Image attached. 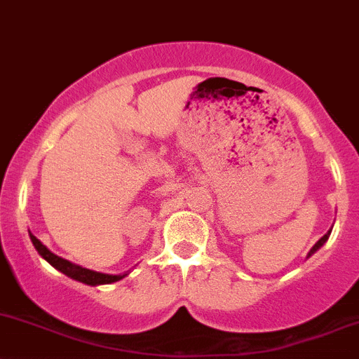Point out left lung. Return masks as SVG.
<instances>
[{
  "instance_id": "8db88e82",
  "label": "left lung",
  "mask_w": 359,
  "mask_h": 359,
  "mask_svg": "<svg viewBox=\"0 0 359 359\" xmlns=\"http://www.w3.org/2000/svg\"><path fill=\"white\" fill-rule=\"evenodd\" d=\"M328 235H330V231H328V233H327V235H323V236H321V238H320V240H318V242L315 243V247H313V249H311V252H309V254H308V256H311V254H313V252H316V250H318V249H320V247H321V245H323V243H325V242H327V240H328Z\"/></svg>"
}]
</instances>
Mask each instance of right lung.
Returning <instances> with one entry per match:
<instances>
[{
	"instance_id": "1",
	"label": "right lung",
	"mask_w": 359,
	"mask_h": 359,
	"mask_svg": "<svg viewBox=\"0 0 359 359\" xmlns=\"http://www.w3.org/2000/svg\"><path fill=\"white\" fill-rule=\"evenodd\" d=\"M29 235H31V240L32 243H34L36 250L39 252V256L44 257V259L50 262L53 268H57L58 271H62L64 275L70 276V278L77 280V282H83L86 283V285H102V283H112V282H117V280L124 278V275H105V273L91 271V269L83 268V266L72 264V262L67 259H62V257L55 256V254L51 252V250H48L34 235L32 233Z\"/></svg>"
}]
</instances>
